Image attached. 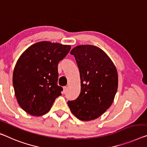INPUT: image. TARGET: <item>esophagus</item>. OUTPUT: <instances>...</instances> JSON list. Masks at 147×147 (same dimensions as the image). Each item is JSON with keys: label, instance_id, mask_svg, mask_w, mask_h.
<instances>
[{"label": "esophagus", "instance_id": "1", "mask_svg": "<svg viewBox=\"0 0 147 147\" xmlns=\"http://www.w3.org/2000/svg\"><path fill=\"white\" fill-rule=\"evenodd\" d=\"M63 89H64V93H65V92H66L67 91V87L66 86H65V87H63Z\"/></svg>", "mask_w": 147, "mask_h": 147}]
</instances>
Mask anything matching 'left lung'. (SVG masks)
<instances>
[{"instance_id":"8db88e82","label":"left lung","mask_w":147,"mask_h":147,"mask_svg":"<svg viewBox=\"0 0 147 147\" xmlns=\"http://www.w3.org/2000/svg\"><path fill=\"white\" fill-rule=\"evenodd\" d=\"M70 54L80 70L81 92L67 105L77 118L92 120L103 114L114 101L118 85L116 67L102 49L93 45H79Z\"/></svg>"}]
</instances>
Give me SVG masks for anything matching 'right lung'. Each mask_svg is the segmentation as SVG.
<instances>
[{
    "mask_svg": "<svg viewBox=\"0 0 147 147\" xmlns=\"http://www.w3.org/2000/svg\"><path fill=\"white\" fill-rule=\"evenodd\" d=\"M70 49V45L41 41L20 56L13 72V86L18 102L25 112L42 116L62 94V87L57 84L58 65Z\"/></svg>",
    "mask_w": 147,
    "mask_h": 147,
    "instance_id": "right-lung-1",
    "label": "right lung"
}]
</instances>
